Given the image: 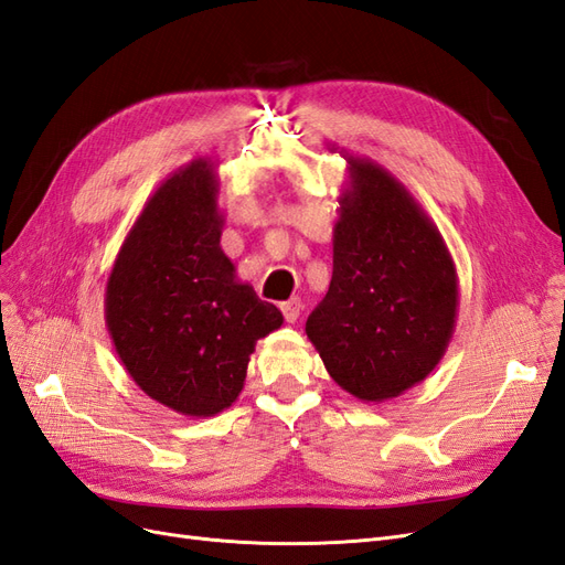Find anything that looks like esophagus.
I'll return each mask as SVG.
<instances>
[{
	"instance_id": "1",
	"label": "esophagus",
	"mask_w": 565,
	"mask_h": 565,
	"mask_svg": "<svg viewBox=\"0 0 565 565\" xmlns=\"http://www.w3.org/2000/svg\"><path fill=\"white\" fill-rule=\"evenodd\" d=\"M301 309H303V303H301V299H299V297H292L289 301L280 303V311H282V316H285V320H287V322H297V318H299Z\"/></svg>"
}]
</instances>
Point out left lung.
Listing matches in <instances>:
<instances>
[{
	"label": "left lung",
	"instance_id": "left-lung-1",
	"mask_svg": "<svg viewBox=\"0 0 565 565\" xmlns=\"http://www.w3.org/2000/svg\"><path fill=\"white\" fill-rule=\"evenodd\" d=\"M344 160L332 282L306 334L341 388L363 403H384L443 361L459 282L446 241L407 188L367 158L347 152Z\"/></svg>",
	"mask_w": 565,
	"mask_h": 565
}]
</instances>
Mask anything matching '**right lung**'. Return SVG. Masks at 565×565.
I'll return each mask as SVG.
<instances>
[{"label":"right lung","mask_w":565,"mask_h":565,"mask_svg":"<svg viewBox=\"0 0 565 565\" xmlns=\"http://www.w3.org/2000/svg\"><path fill=\"white\" fill-rule=\"evenodd\" d=\"M224 221L216 164L179 167L143 204L106 285V324L129 377L193 419L237 401L256 341L282 324L237 280L221 249Z\"/></svg>","instance_id":"right-lung-1"}]
</instances>
